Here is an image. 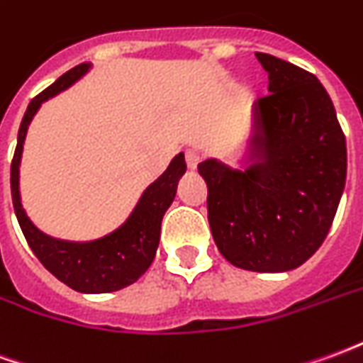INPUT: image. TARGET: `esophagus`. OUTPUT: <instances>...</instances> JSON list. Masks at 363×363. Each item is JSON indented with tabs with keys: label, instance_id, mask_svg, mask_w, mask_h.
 <instances>
[{
	"label": "esophagus",
	"instance_id": "esophagus-1",
	"mask_svg": "<svg viewBox=\"0 0 363 363\" xmlns=\"http://www.w3.org/2000/svg\"><path fill=\"white\" fill-rule=\"evenodd\" d=\"M184 157H186V165H189V169H192V171H194L198 167V163L202 161V155H200L196 150H186Z\"/></svg>",
	"mask_w": 363,
	"mask_h": 363
}]
</instances>
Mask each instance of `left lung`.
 I'll list each match as a JSON object with an SVG mask.
<instances>
[{"label": "left lung", "instance_id": "8db88e82", "mask_svg": "<svg viewBox=\"0 0 363 363\" xmlns=\"http://www.w3.org/2000/svg\"><path fill=\"white\" fill-rule=\"evenodd\" d=\"M268 93L255 104L262 163L245 173L213 159L208 221L225 259L252 272H286L325 241L346 182V138L330 96L309 72L257 52Z\"/></svg>", "mask_w": 363, "mask_h": 363}]
</instances>
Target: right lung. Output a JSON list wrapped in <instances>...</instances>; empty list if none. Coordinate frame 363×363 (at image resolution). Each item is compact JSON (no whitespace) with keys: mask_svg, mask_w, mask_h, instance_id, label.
Masks as SVG:
<instances>
[{"mask_svg":"<svg viewBox=\"0 0 363 363\" xmlns=\"http://www.w3.org/2000/svg\"><path fill=\"white\" fill-rule=\"evenodd\" d=\"M87 69L89 64L75 66L28 103L11 161V198L23 235L44 268L72 289L85 294H106L134 284L153 262L161 235V220L177 194V182L186 171V163L184 153H179L165 173L143 192L126 223L99 241L67 243L38 231L27 218L19 198V163L27 128L46 99L69 87Z\"/></svg>","mask_w":363,"mask_h":363,"instance_id":"obj_1","label":"right lung"}]
</instances>
